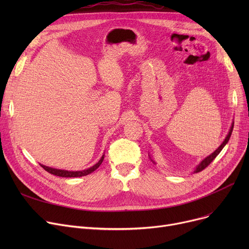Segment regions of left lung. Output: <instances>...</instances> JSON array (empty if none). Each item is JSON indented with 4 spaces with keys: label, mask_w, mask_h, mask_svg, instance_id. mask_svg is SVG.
<instances>
[{
    "label": "left lung",
    "mask_w": 249,
    "mask_h": 249,
    "mask_svg": "<svg viewBox=\"0 0 249 249\" xmlns=\"http://www.w3.org/2000/svg\"><path fill=\"white\" fill-rule=\"evenodd\" d=\"M233 126H234V123L232 124V127H231V129H230V131H229V133H228V135H227V137L225 138V140L223 141V143H222V144L211 154V155H209L208 158H206L199 165H198V167L196 168V171H195V173H199V172H202L203 169H205L209 164H210L215 159H216V156L220 153V151L223 149V147L227 144V142L229 141V139H230V136H231V134H232V130H233Z\"/></svg>",
    "instance_id": "8db88e82"
}]
</instances>
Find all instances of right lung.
I'll return each mask as SVG.
<instances>
[{"label":"right lung","mask_w":249,"mask_h":249,"mask_svg":"<svg viewBox=\"0 0 249 249\" xmlns=\"http://www.w3.org/2000/svg\"><path fill=\"white\" fill-rule=\"evenodd\" d=\"M104 160V155L102 156V159L94 165L91 166L88 169H86V171H83V172H69V171H62V169H56V168H51V167H48V166H45V165H42L41 166L45 169L46 172H48L49 174L51 175H54V176H57V177H62V178H76V177H82V176H87L90 173H93L94 171H96V169L101 165V163L103 162Z\"/></svg>","instance_id":"obj_1"}]
</instances>
